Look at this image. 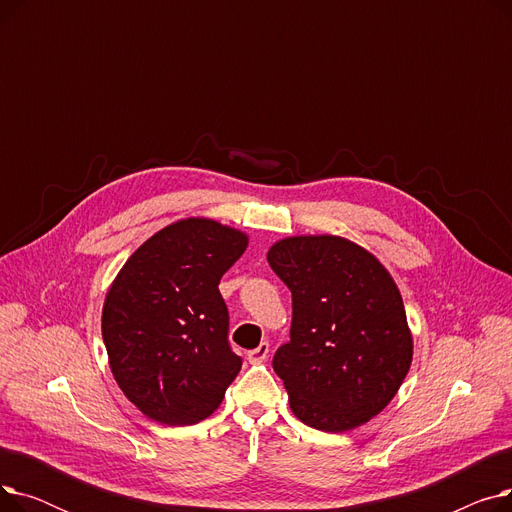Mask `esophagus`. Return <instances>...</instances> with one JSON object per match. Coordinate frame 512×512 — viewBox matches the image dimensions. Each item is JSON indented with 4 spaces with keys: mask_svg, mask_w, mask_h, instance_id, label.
<instances>
[{
    "mask_svg": "<svg viewBox=\"0 0 512 512\" xmlns=\"http://www.w3.org/2000/svg\"><path fill=\"white\" fill-rule=\"evenodd\" d=\"M267 355H270V344L261 342L257 348H253V351H249L247 359H249V363H253V365H261V363L267 359Z\"/></svg>",
    "mask_w": 512,
    "mask_h": 512,
    "instance_id": "1",
    "label": "esophagus"
}]
</instances>
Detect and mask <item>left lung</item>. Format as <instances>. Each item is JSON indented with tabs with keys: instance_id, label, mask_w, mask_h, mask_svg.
Masks as SVG:
<instances>
[{
	"instance_id": "8db88e82",
	"label": "left lung",
	"mask_w": 512,
	"mask_h": 512,
	"mask_svg": "<svg viewBox=\"0 0 512 512\" xmlns=\"http://www.w3.org/2000/svg\"><path fill=\"white\" fill-rule=\"evenodd\" d=\"M267 263L292 292L290 342L272 361L292 413L330 434L382 413L413 361V334L390 272L334 234L282 238Z\"/></svg>"
}]
</instances>
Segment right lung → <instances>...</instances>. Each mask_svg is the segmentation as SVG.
<instances>
[{
    "label": "right lung",
    "instance_id": "add662e5",
    "mask_svg": "<svg viewBox=\"0 0 512 512\" xmlns=\"http://www.w3.org/2000/svg\"><path fill=\"white\" fill-rule=\"evenodd\" d=\"M249 236L209 218L155 232L105 294L101 334L114 380L149 419L195 425L222 405L240 371L220 280Z\"/></svg>",
    "mask_w": 512,
    "mask_h": 512
}]
</instances>
